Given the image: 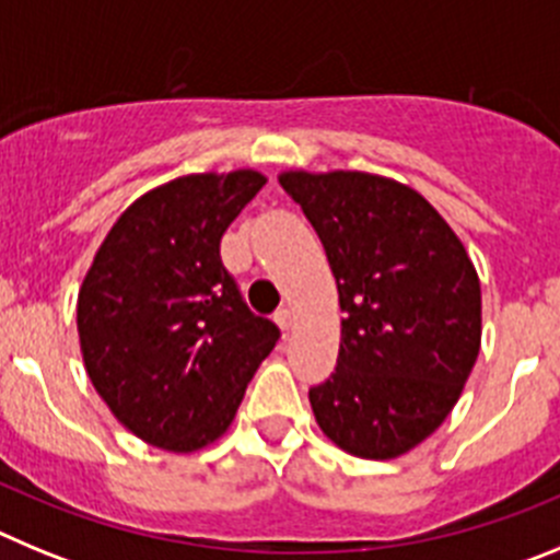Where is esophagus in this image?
Masks as SVG:
<instances>
[{
    "label": "esophagus",
    "instance_id": "esophagus-1",
    "mask_svg": "<svg viewBox=\"0 0 560 560\" xmlns=\"http://www.w3.org/2000/svg\"><path fill=\"white\" fill-rule=\"evenodd\" d=\"M275 323H277V328L283 330V334H289V328H291V325H294V314H291V308H280V311H277Z\"/></svg>",
    "mask_w": 560,
    "mask_h": 560
}]
</instances>
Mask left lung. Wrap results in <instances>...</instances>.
I'll list each match as a JSON object with an SVG mask.
<instances>
[{
    "label": "left lung",
    "mask_w": 560,
    "mask_h": 560,
    "mask_svg": "<svg viewBox=\"0 0 560 560\" xmlns=\"http://www.w3.org/2000/svg\"><path fill=\"white\" fill-rule=\"evenodd\" d=\"M339 289L336 373L308 400L339 448L407 454L448 418L482 341L471 257L418 190L361 171H285Z\"/></svg>",
    "instance_id": "left-lung-1"
}]
</instances>
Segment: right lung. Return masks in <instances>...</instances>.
<instances>
[{
  "label": "right lung",
  "instance_id": "1",
  "mask_svg": "<svg viewBox=\"0 0 560 560\" xmlns=\"http://www.w3.org/2000/svg\"><path fill=\"white\" fill-rule=\"evenodd\" d=\"M266 176L190 173L114 221L78 294V336L97 395L128 432L165 452L210 446L280 330L246 308L221 237Z\"/></svg>",
  "mask_w": 560,
  "mask_h": 560
}]
</instances>
